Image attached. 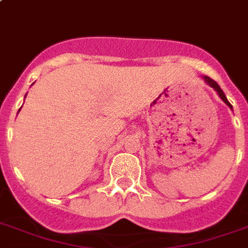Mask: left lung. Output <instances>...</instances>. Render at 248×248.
<instances>
[{"instance_id": "8db88e82", "label": "left lung", "mask_w": 248, "mask_h": 248, "mask_svg": "<svg viewBox=\"0 0 248 248\" xmlns=\"http://www.w3.org/2000/svg\"><path fill=\"white\" fill-rule=\"evenodd\" d=\"M203 79H204V80H205V83H207V84H209V86L212 87L213 90L216 91L217 93H218V96H220V97H221V100H222V101H224V103L230 108V109H233V107H232V104H230L229 101H228V99H226V96H225V93H224V91L221 90L220 86H218V84H217V83L215 82L213 79L209 78V77H203Z\"/></svg>"}]
</instances>
